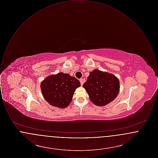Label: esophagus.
Here are the masks:
<instances>
[{
  "label": "esophagus",
  "mask_w": 158,
  "mask_h": 158,
  "mask_svg": "<svg viewBox=\"0 0 158 158\" xmlns=\"http://www.w3.org/2000/svg\"><path fill=\"white\" fill-rule=\"evenodd\" d=\"M85 82V79H80V82H81V85H82Z\"/></svg>",
  "instance_id": "34e87169"
}]
</instances>
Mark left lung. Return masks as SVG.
Returning a JSON list of instances; mask_svg holds the SVG:
<instances>
[{"mask_svg": "<svg viewBox=\"0 0 158 158\" xmlns=\"http://www.w3.org/2000/svg\"><path fill=\"white\" fill-rule=\"evenodd\" d=\"M83 87L87 92L91 102L102 106L108 104L118 96L120 81L113 74L95 69L90 72Z\"/></svg>", "mask_w": 158, "mask_h": 158, "instance_id": "1", "label": "left lung"}]
</instances>
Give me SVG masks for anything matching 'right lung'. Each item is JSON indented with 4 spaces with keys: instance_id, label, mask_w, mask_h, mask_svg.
I'll return each instance as SVG.
<instances>
[{
    "instance_id": "right-lung-1",
    "label": "right lung",
    "mask_w": 158,
    "mask_h": 158,
    "mask_svg": "<svg viewBox=\"0 0 158 158\" xmlns=\"http://www.w3.org/2000/svg\"><path fill=\"white\" fill-rule=\"evenodd\" d=\"M80 86L79 80L62 72L47 76L40 84L45 101L59 108H65L70 104L76 89Z\"/></svg>"
}]
</instances>
